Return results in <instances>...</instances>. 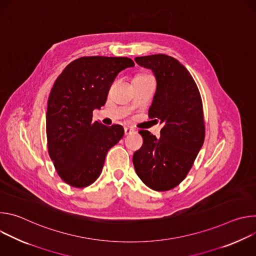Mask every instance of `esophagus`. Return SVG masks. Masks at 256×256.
Here are the masks:
<instances>
[{"instance_id": "34e87169", "label": "esophagus", "mask_w": 256, "mask_h": 256, "mask_svg": "<svg viewBox=\"0 0 256 256\" xmlns=\"http://www.w3.org/2000/svg\"><path fill=\"white\" fill-rule=\"evenodd\" d=\"M132 132H134V128H128V126L124 128V134H126V136H128V134H132Z\"/></svg>"}]
</instances>
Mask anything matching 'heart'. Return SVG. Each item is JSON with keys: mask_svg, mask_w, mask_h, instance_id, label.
I'll return each mask as SVG.
<instances>
[{"mask_svg": "<svg viewBox=\"0 0 256 256\" xmlns=\"http://www.w3.org/2000/svg\"><path fill=\"white\" fill-rule=\"evenodd\" d=\"M140 76H148V75H140Z\"/></svg>", "mask_w": 256, "mask_h": 256, "instance_id": "1", "label": "heart"}]
</instances>
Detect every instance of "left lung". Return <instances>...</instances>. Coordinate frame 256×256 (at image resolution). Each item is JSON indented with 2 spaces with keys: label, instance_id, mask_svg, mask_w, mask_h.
Instances as JSON below:
<instances>
[{
  "label": "left lung",
  "instance_id": "1",
  "mask_svg": "<svg viewBox=\"0 0 256 256\" xmlns=\"http://www.w3.org/2000/svg\"><path fill=\"white\" fill-rule=\"evenodd\" d=\"M134 60L154 72L157 90L149 118H158L164 126L159 138L149 130L138 132L142 146L134 152L132 162L146 186L166 192L186 177L202 147V101L190 72L176 58L159 54L138 56Z\"/></svg>",
  "mask_w": 256,
  "mask_h": 256
}]
</instances>
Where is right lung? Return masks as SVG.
Segmentation results:
<instances>
[{
  "instance_id": "right-lung-1",
  "label": "right lung",
  "mask_w": 256,
  "mask_h": 256,
  "mask_svg": "<svg viewBox=\"0 0 256 256\" xmlns=\"http://www.w3.org/2000/svg\"><path fill=\"white\" fill-rule=\"evenodd\" d=\"M128 58L82 56L70 62L56 78L48 97V154L66 184L83 188L101 174L108 150L124 136L120 124L93 122V110L106 102L118 72L134 66Z\"/></svg>"
}]
</instances>
